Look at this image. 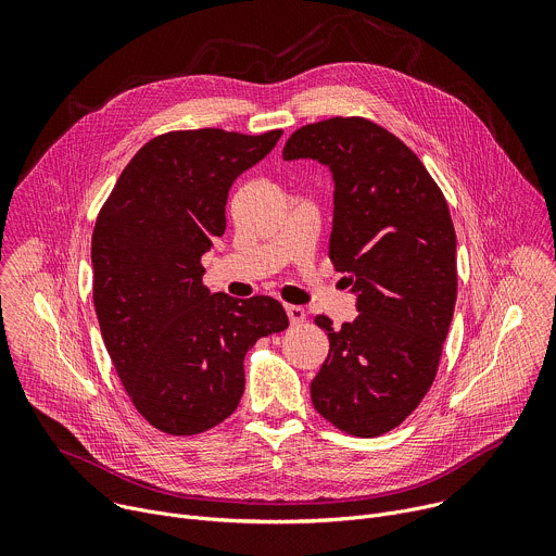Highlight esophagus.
<instances>
[{"instance_id":"esophagus-1","label":"esophagus","mask_w":556,"mask_h":556,"mask_svg":"<svg viewBox=\"0 0 556 556\" xmlns=\"http://www.w3.org/2000/svg\"><path fill=\"white\" fill-rule=\"evenodd\" d=\"M286 312H288V319L292 326H299L303 324L305 319V309L301 305H286Z\"/></svg>"}]
</instances>
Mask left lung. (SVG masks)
Wrapping results in <instances>:
<instances>
[{"mask_svg":"<svg viewBox=\"0 0 556 556\" xmlns=\"http://www.w3.org/2000/svg\"><path fill=\"white\" fill-rule=\"evenodd\" d=\"M312 157L334 176L330 262L352 275L358 316L339 330L309 384L339 431L376 438L405 422L435 380L457 296L455 228L420 157L363 116L299 127L283 161Z\"/></svg>","mask_w":556,"mask_h":556,"instance_id":"left-lung-1","label":"left lung"}]
</instances>
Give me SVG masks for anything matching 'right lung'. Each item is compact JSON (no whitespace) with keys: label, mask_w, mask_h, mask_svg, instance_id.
Here are the masks:
<instances>
[{"label":"right lung","mask_w":556,"mask_h":556,"mask_svg":"<svg viewBox=\"0 0 556 556\" xmlns=\"http://www.w3.org/2000/svg\"><path fill=\"white\" fill-rule=\"evenodd\" d=\"M281 129L215 127L151 138L127 163L92 232L101 334L136 412L157 431L198 435L242 401L244 358L288 328L266 294L235 299L202 283V255L226 230L228 189Z\"/></svg>","instance_id":"right-lung-1"}]
</instances>
